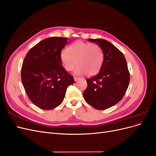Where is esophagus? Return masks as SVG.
<instances>
[{
    "mask_svg": "<svg viewBox=\"0 0 156 156\" xmlns=\"http://www.w3.org/2000/svg\"><path fill=\"white\" fill-rule=\"evenodd\" d=\"M79 79V78H78L77 77H74V80H75V82L77 81Z\"/></svg>",
    "mask_w": 156,
    "mask_h": 156,
    "instance_id": "1",
    "label": "esophagus"
}]
</instances>
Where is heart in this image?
Instances as JSON below:
<instances>
[{
    "mask_svg": "<svg viewBox=\"0 0 156 156\" xmlns=\"http://www.w3.org/2000/svg\"><path fill=\"white\" fill-rule=\"evenodd\" d=\"M60 58L66 71H72L77 64L75 72L77 75L87 73L92 76L100 72L104 55L98 45L79 40L70 45L67 51L61 52Z\"/></svg>",
    "mask_w": 156,
    "mask_h": 156,
    "instance_id": "heart-1",
    "label": "heart"
}]
</instances>
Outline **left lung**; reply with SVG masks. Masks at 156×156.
<instances>
[{
	"label": "left lung",
	"mask_w": 156,
	"mask_h": 156,
	"mask_svg": "<svg viewBox=\"0 0 156 156\" xmlns=\"http://www.w3.org/2000/svg\"><path fill=\"white\" fill-rule=\"evenodd\" d=\"M102 49L104 59L100 72L87 79L84 100L98 110H104L119 103L129 83V73L123 53L105 40L88 39Z\"/></svg>",
	"instance_id": "8db88e82"
}]
</instances>
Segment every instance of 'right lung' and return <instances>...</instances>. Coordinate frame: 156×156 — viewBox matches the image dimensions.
Returning a JSON list of instances; mask_svg holds the SVG:
<instances>
[{
    "label": "right lung",
    "instance_id": "right-lung-1",
    "mask_svg": "<svg viewBox=\"0 0 156 156\" xmlns=\"http://www.w3.org/2000/svg\"><path fill=\"white\" fill-rule=\"evenodd\" d=\"M68 44L67 37L46 38L30 49L23 61V85L30 101L41 109L51 110L61 104L67 88L75 83L60 58Z\"/></svg>",
    "mask_w": 156,
    "mask_h": 156
}]
</instances>
